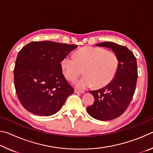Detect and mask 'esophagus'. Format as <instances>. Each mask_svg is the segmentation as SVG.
Returning a JSON list of instances; mask_svg holds the SVG:
<instances>
[{
	"mask_svg": "<svg viewBox=\"0 0 153 153\" xmlns=\"http://www.w3.org/2000/svg\"><path fill=\"white\" fill-rule=\"evenodd\" d=\"M74 92L76 93V94H82V93H84V91H82V90H79L77 89H75Z\"/></svg>",
	"mask_w": 153,
	"mask_h": 153,
	"instance_id": "obj_1",
	"label": "esophagus"
}]
</instances>
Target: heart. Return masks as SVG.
Segmentation results:
<instances>
[{
	"label": "heart",
	"instance_id": "b5f03b06",
	"mask_svg": "<svg viewBox=\"0 0 153 153\" xmlns=\"http://www.w3.org/2000/svg\"><path fill=\"white\" fill-rule=\"evenodd\" d=\"M75 57L64 56L60 64L65 77L70 82L76 81L83 70L85 76L76 82L79 89L94 85L96 88L105 86L112 81L117 71L119 59L112 51L85 46L76 52Z\"/></svg>",
	"mask_w": 153,
	"mask_h": 153
}]
</instances>
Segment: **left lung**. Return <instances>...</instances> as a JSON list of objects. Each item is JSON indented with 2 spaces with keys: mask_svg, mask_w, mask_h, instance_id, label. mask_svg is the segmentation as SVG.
<instances>
[{
  "mask_svg": "<svg viewBox=\"0 0 153 153\" xmlns=\"http://www.w3.org/2000/svg\"><path fill=\"white\" fill-rule=\"evenodd\" d=\"M97 46L111 48L117 55L119 66L109 84L102 88L90 91L94 102L87 107V112L97 120L109 121L122 115L132 99L138 78L137 62L132 52L126 46L111 42H103Z\"/></svg>",
  "mask_w": 153,
  "mask_h": 153,
  "instance_id": "left-lung-1",
  "label": "left lung"
}]
</instances>
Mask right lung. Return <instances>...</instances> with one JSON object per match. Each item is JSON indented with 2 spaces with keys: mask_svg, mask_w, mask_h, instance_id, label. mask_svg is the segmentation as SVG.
Here are the masks:
<instances>
[{
  "mask_svg": "<svg viewBox=\"0 0 153 153\" xmlns=\"http://www.w3.org/2000/svg\"><path fill=\"white\" fill-rule=\"evenodd\" d=\"M76 45L51 41L32 42L18 53L14 68L17 97L25 109L40 116L56 113L74 90L61 67Z\"/></svg>",
  "mask_w": 153,
  "mask_h": 153,
  "instance_id": "1",
  "label": "right lung"
}]
</instances>
